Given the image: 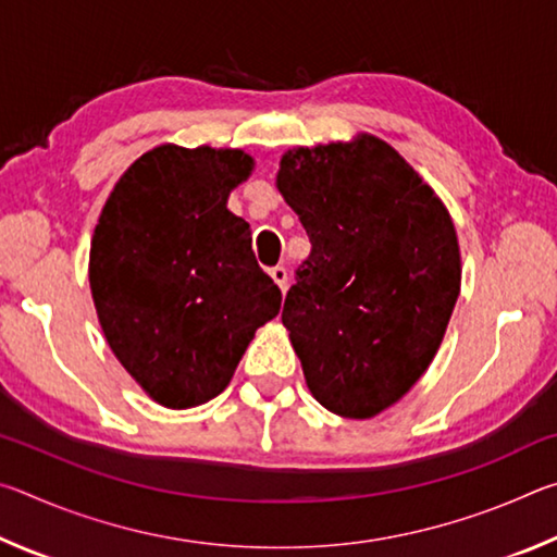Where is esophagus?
<instances>
[{
    "label": "esophagus",
    "instance_id": "obj_1",
    "mask_svg": "<svg viewBox=\"0 0 557 557\" xmlns=\"http://www.w3.org/2000/svg\"><path fill=\"white\" fill-rule=\"evenodd\" d=\"M270 277L277 282V287L282 289V292H287V285H289V280H287V268L285 265H275L270 270Z\"/></svg>",
    "mask_w": 557,
    "mask_h": 557
}]
</instances>
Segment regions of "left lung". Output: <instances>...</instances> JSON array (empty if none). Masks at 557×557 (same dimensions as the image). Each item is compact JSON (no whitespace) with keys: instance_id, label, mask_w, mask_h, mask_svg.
I'll list each match as a JSON object with an SVG mask.
<instances>
[{"instance_id":"left-lung-1","label":"left lung","mask_w":557,"mask_h":557,"mask_svg":"<svg viewBox=\"0 0 557 557\" xmlns=\"http://www.w3.org/2000/svg\"><path fill=\"white\" fill-rule=\"evenodd\" d=\"M312 252L282 324L309 393L329 412L369 420L435 358L461 287L455 223L385 139L287 149L275 176Z\"/></svg>"}]
</instances>
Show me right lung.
Masks as SVG:
<instances>
[{
  "instance_id": "obj_1",
  "label": "right lung",
  "mask_w": 557,
  "mask_h": 557,
  "mask_svg": "<svg viewBox=\"0 0 557 557\" xmlns=\"http://www.w3.org/2000/svg\"><path fill=\"white\" fill-rule=\"evenodd\" d=\"M252 169L243 149L159 145L129 164L100 211L88 262L98 322L122 369L164 408L223 393L280 312L250 225L228 211Z\"/></svg>"
}]
</instances>
